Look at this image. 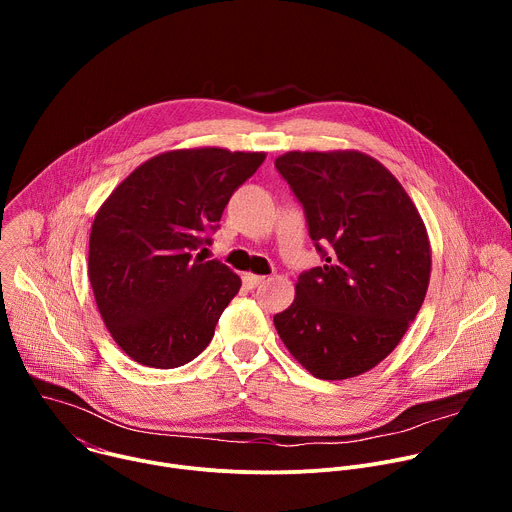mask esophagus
Masks as SVG:
<instances>
[{"label":"esophagus","mask_w":512,"mask_h":512,"mask_svg":"<svg viewBox=\"0 0 512 512\" xmlns=\"http://www.w3.org/2000/svg\"><path fill=\"white\" fill-rule=\"evenodd\" d=\"M243 281H245V285H247V287H257V285H261V283L265 281V275L245 273V275H243Z\"/></svg>","instance_id":"obj_1"}]
</instances>
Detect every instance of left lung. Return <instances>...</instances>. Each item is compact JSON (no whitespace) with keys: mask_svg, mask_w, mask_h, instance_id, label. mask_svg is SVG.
I'll use <instances>...</instances> for the list:
<instances>
[{"mask_svg":"<svg viewBox=\"0 0 512 512\" xmlns=\"http://www.w3.org/2000/svg\"><path fill=\"white\" fill-rule=\"evenodd\" d=\"M275 168L302 202L324 257L298 277L275 330L316 379L358 377L395 350L425 300L431 247L423 218L399 180L362 152H287Z\"/></svg>","mask_w":512,"mask_h":512,"instance_id":"1","label":"left lung"}]
</instances>
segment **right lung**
Returning <instances> with one entry per match:
<instances>
[{"label": "right lung", "instance_id": "right-lung-1", "mask_svg": "<svg viewBox=\"0 0 512 512\" xmlns=\"http://www.w3.org/2000/svg\"><path fill=\"white\" fill-rule=\"evenodd\" d=\"M265 152L192 148L137 166L101 204L89 241V279L117 346L152 369L196 358L239 294L241 277L204 261L233 192Z\"/></svg>", "mask_w": 512, "mask_h": 512}]
</instances>
